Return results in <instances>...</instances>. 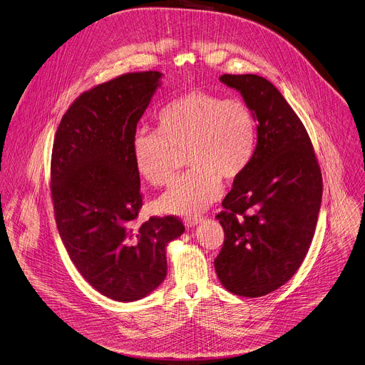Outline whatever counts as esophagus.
Listing matches in <instances>:
<instances>
[{
  "label": "esophagus",
  "instance_id": "34e87169",
  "mask_svg": "<svg viewBox=\"0 0 365 365\" xmlns=\"http://www.w3.org/2000/svg\"><path fill=\"white\" fill-rule=\"evenodd\" d=\"M183 222H185L186 228H192V227H195V225H197V224L201 222V218H197V217H186L183 220Z\"/></svg>",
  "mask_w": 365,
  "mask_h": 365
}]
</instances>
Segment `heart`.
<instances>
[{
	"label": "heart",
	"mask_w": 365,
	"mask_h": 365,
	"mask_svg": "<svg viewBox=\"0 0 365 365\" xmlns=\"http://www.w3.org/2000/svg\"><path fill=\"white\" fill-rule=\"evenodd\" d=\"M256 143V119L243 101L192 90L161 108L157 130L138 132L132 155L140 176L153 186H163L173 176L175 150H186L192 172L173 182L157 208L193 217L222 195L221 179L233 182L247 170Z\"/></svg>",
	"instance_id": "b5f03b06"
}]
</instances>
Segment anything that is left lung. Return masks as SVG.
<instances>
[{"label": "left lung", "mask_w": 365, "mask_h": 365, "mask_svg": "<svg viewBox=\"0 0 365 365\" xmlns=\"http://www.w3.org/2000/svg\"><path fill=\"white\" fill-rule=\"evenodd\" d=\"M257 122L255 157L233 182L215 218L224 245L214 260L222 287L262 297L300 268L312 245L322 204V173L302 120L267 78L224 74Z\"/></svg>", "instance_id": "1"}]
</instances>
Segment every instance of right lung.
Returning a JSON list of instances; mask_svg holds the SVG:
<instances>
[{"mask_svg":"<svg viewBox=\"0 0 365 365\" xmlns=\"http://www.w3.org/2000/svg\"><path fill=\"white\" fill-rule=\"evenodd\" d=\"M158 71L132 73L83 93L63 115L52 150L51 190L62 243L84 279L115 302H137L168 275L176 217L134 227L143 207L132 143L161 87Z\"/></svg>","mask_w":365,"mask_h":365,"instance_id":"add662e5","label":"right lung"}]
</instances>
